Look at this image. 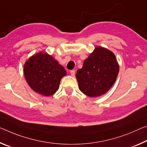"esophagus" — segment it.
Returning a JSON list of instances; mask_svg holds the SVG:
<instances>
[{
    "label": "esophagus",
    "instance_id": "esophagus-1",
    "mask_svg": "<svg viewBox=\"0 0 147 147\" xmlns=\"http://www.w3.org/2000/svg\"><path fill=\"white\" fill-rule=\"evenodd\" d=\"M70 73H71V74L72 76H74V74H75V71H74V70H72V71H71Z\"/></svg>",
    "mask_w": 147,
    "mask_h": 147
}]
</instances>
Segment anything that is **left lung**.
<instances>
[{"instance_id": "1", "label": "left lung", "mask_w": 147, "mask_h": 147, "mask_svg": "<svg viewBox=\"0 0 147 147\" xmlns=\"http://www.w3.org/2000/svg\"><path fill=\"white\" fill-rule=\"evenodd\" d=\"M119 73V65L113 52L97 46L84 61L76 78L81 92L90 97L103 95L113 86Z\"/></svg>"}]
</instances>
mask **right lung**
Instances as JSON below:
<instances>
[{"label":"right lung","instance_id":"add662e5","mask_svg":"<svg viewBox=\"0 0 147 147\" xmlns=\"http://www.w3.org/2000/svg\"><path fill=\"white\" fill-rule=\"evenodd\" d=\"M23 73L28 85L44 96H51L59 89L60 81L67 75L63 67L46 52H38L28 59Z\"/></svg>","mask_w":147,"mask_h":147}]
</instances>
